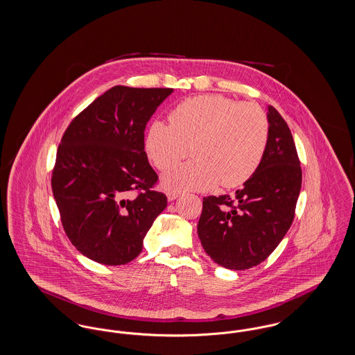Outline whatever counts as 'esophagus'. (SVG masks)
Returning <instances> with one entry per match:
<instances>
[{"mask_svg": "<svg viewBox=\"0 0 355 355\" xmlns=\"http://www.w3.org/2000/svg\"><path fill=\"white\" fill-rule=\"evenodd\" d=\"M166 196H168L169 201H174V200H177L180 197V193H177V191H168Z\"/></svg>", "mask_w": 355, "mask_h": 355, "instance_id": "obj_1", "label": "esophagus"}]
</instances>
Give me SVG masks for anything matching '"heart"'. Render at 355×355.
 <instances>
[{"label": "heart", "instance_id": "obj_1", "mask_svg": "<svg viewBox=\"0 0 355 355\" xmlns=\"http://www.w3.org/2000/svg\"><path fill=\"white\" fill-rule=\"evenodd\" d=\"M170 125L155 121L145 135L153 165L165 170L185 157L193 161L169 170L162 184L171 191L236 187L246 182L262 162L269 139L265 112L252 102L220 94H203L178 103Z\"/></svg>", "mask_w": 355, "mask_h": 355}]
</instances>
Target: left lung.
<instances>
[{"instance_id": "8db88e82", "label": "left lung", "mask_w": 355, "mask_h": 355, "mask_svg": "<svg viewBox=\"0 0 355 355\" xmlns=\"http://www.w3.org/2000/svg\"><path fill=\"white\" fill-rule=\"evenodd\" d=\"M269 139L262 162L234 196L203 198L198 236L222 268L259 265L286 236L302 185V170L286 121L268 105Z\"/></svg>"}]
</instances>
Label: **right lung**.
<instances>
[{"mask_svg": "<svg viewBox=\"0 0 355 355\" xmlns=\"http://www.w3.org/2000/svg\"><path fill=\"white\" fill-rule=\"evenodd\" d=\"M173 89L114 86L69 125L57 150L51 190L70 242L89 259L125 265L168 198L153 190L157 173L145 152V128ZM132 189H141L129 199Z\"/></svg>", "mask_w": 355, "mask_h": 355, "instance_id": "add662e5", "label": "right lung"}]
</instances>
